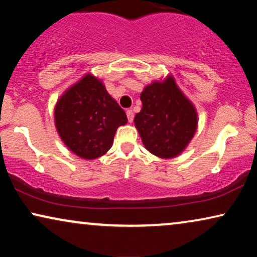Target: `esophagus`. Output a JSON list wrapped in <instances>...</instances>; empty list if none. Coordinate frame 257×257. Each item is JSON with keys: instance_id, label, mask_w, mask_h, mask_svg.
Masks as SVG:
<instances>
[{"instance_id": "1", "label": "esophagus", "mask_w": 257, "mask_h": 257, "mask_svg": "<svg viewBox=\"0 0 257 257\" xmlns=\"http://www.w3.org/2000/svg\"><path fill=\"white\" fill-rule=\"evenodd\" d=\"M126 115H127V119L130 122L133 121V118H135V113H133L132 110H127L126 111Z\"/></svg>"}]
</instances>
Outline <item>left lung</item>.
<instances>
[{"mask_svg": "<svg viewBox=\"0 0 257 257\" xmlns=\"http://www.w3.org/2000/svg\"><path fill=\"white\" fill-rule=\"evenodd\" d=\"M142 111L135 125L147 151L170 159L180 154L191 142L198 126V113L179 89L172 76L153 82L140 94Z\"/></svg>", "mask_w": 257, "mask_h": 257, "instance_id": "left-lung-1", "label": "left lung"}]
</instances>
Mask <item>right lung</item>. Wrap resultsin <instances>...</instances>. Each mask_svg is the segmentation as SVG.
Listing matches in <instances>:
<instances>
[{"instance_id":"1","label":"right lung","mask_w":257,"mask_h":257,"mask_svg":"<svg viewBox=\"0 0 257 257\" xmlns=\"http://www.w3.org/2000/svg\"><path fill=\"white\" fill-rule=\"evenodd\" d=\"M126 122L125 111L91 73L69 87L55 107V125L63 143L87 160L104 156L117 128Z\"/></svg>"}]
</instances>
